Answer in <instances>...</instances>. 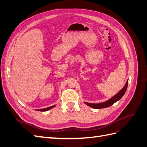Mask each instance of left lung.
<instances>
[{"mask_svg": "<svg viewBox=\"0 0 147 147\" xmlns=\"http://www.w3.org/2000/svg\"><path fill=\"white\" fill-rule=\"evenodd\" d=\"M127 84H128V80L127 81L125 86H124V88L122 89V90L119 92H118V94L114 96L112 98H111L110 99H109L107 101L102 102V103H99V104H91V103H88V102H85V104H87L88 106L91 107H92V108L97 109L108 107L112 105L113 104L115 103V102L119 100L121 98H122V97L124 96V94H125V92L126 91L127 88Z\"/></svg>", "mask_w": 147, "mask_h": 147, "instance_id": "1", "label": "left lung"}]
</instances>
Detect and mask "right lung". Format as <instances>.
<instances>
[{"instance_id":"obj_1","label":"right lung","mask_w":147,"mask_h":147,"mask_svg":"<svg viewBox=\"0 0 147 147\" xmlns=\"http://www.w3.org/2000/svg\"><path fill=\"white\" fill-rule=\"evenodd\" d=\"M55 105L54 106H51V107H47V108H45V109H39V110H37L38 111H40V112H45V111H47L48 110H50L51 109H52L53 107H54Z\"/></svg>"}]
</instances>
